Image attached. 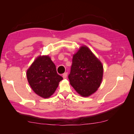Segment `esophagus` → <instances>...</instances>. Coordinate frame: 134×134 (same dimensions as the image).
I'll list each match as a JSON object with an SVG mask.
<instances>
[{
    "instance_id": "34e87169",
    "label": "esophagus",
    "mask_w": 134,
    "mask_h": 134,
    "mask_svg": "<svg viewBox=\"0 0 134 134\" xmlns=\"http://www.w3.org/2000/svg\"><path fill=\"white\" fill-rule=\"evenodd\" d=\"M67 76V72H65L63 74V77L64 79L66 78Z\"/></svg>"
}]
</instances>
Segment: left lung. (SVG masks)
<instances>
[{
    "label": "left lung",
    "mask_w": 134,
    "mask_h": 134,
    "mask_svg": "<svg viewBox=\"0 0 134 134\" xmlns=\"http://www.w3.org/2000/svg\"><path fill=\"white\" fill-rule=\"evenodd\" d=\"M103 76V66L89 48L82 46L73 56L69 79L71 85L83 97L97 90Z\"/></svg>",
    "instance_id": "left-lung-1"
}]
</instances>
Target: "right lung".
Returning <instances> with one entry per match:
<instances>
[{
    "label": "right lung",
    "instance_id": "add662e5",
    "mask_svg": "<svg viewBox=\"0 0 134 134\" xmlns=\"http://www.w3.org/2000/svg\"><path fill=\"white\" fill-rule=\"evenodd\" d=\"M27 81L34 92L42 98H48L55 93L63 77L56 71L49 56H38L27 70Z\"/></svg>",
    "mask_w": 134,
    "mask_h": 134
}]
</instances>
